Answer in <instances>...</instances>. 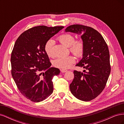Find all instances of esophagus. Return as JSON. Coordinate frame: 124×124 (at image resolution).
Listing matches in <instances>:
<instances>
[{
  "mask_svg": "<svg viewBox=\"0 0 124 124\" xmlns=\"http://www.w3.org/2000/svg\"><path fill=\"white\" fill-rule=\"evenodd\" d=\"M61 72L62 73H65L67 71V70L66 69H61Z\"/></svg>",
  "mask_w": 124,
  "mask_h": 124,
  "instance_id": "obj_1",
  "label": "esophagus"
}]
</instances>
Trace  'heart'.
I'll list each match as a JSON object with an SVG mask.
<instances>
[{
  "mask_svg": "<svg viewBox=\"0 0 124 124\" xmlns=\"http://www.w3.org/2000/svg\"><path fill=\"white\" fill-rule=\"evenodd\" d=\"M58 39L62 44L70 47V50L77 57H81L83 56L85 46L83 41L79 39L75 40L74 36L70 33H63L59 36ZM54 45V41L50 39L46 41L44 45V51L46 55L50 57L53 56L52 53V47ZM76 59L72 56H69L65 57H59L54 60L53 62V66L62 69H66L74 63Z\"/></svg>",
  "mask_w": 124,
  "mask_h": 124,
  "instance_id": "1",
  "label": "heart"
}]
</instances>
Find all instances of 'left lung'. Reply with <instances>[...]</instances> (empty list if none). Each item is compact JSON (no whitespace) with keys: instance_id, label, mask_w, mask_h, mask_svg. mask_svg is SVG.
Returning <instances> with one entry per match:
<instances>
[{"instance_id":"left-lung-1","label":"left lung","mask_w":124,"mask_h":124,"mask_svg":"<svg viewBox=\"0 0 124 124\" xmlns=\"http://www.w3.org/2000/svg\"><path fill=\"white\" fill-rule=\"evenodd\" d=\"M66 32L81 35L85 50L83 57L76 66L83 67V72L74 70L70 84L72 95L84 101H91L102 92L111 72L109 51L100 33L93 28L82 25H70Z\"/></svg>"}]
</instances>
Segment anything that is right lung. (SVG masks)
I'll use <instances>...</instances> for the list:
<instances>
[{
  "mask_svg": "<svg viewBox=\"0 0 124 124\" xmlns=\"http://www.w3.org/2000/svg\"><path fill=\"white\" fill-rule=\"evenodd\" d=\"M63 28L36 26L22 33L14 44L11 56V74L21 93L33 102L45 100L53 92L52 79L60 70L51 67L44 45Z\"/></svg>",
  "mask_w": 124,
  "mask_h": 124,
  "instance_id": "right-lung-1",
  "label": "right lung"
}]
</instances>
